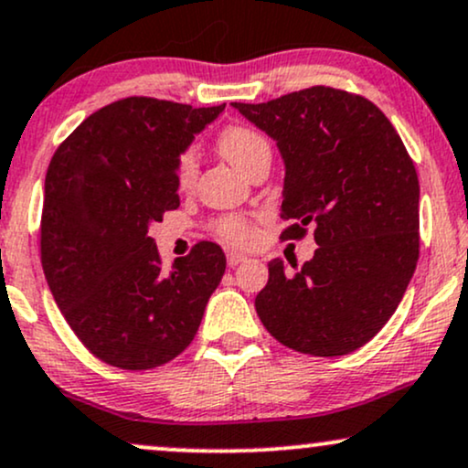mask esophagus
I'll list each match as a JSON object with an SVG mask.
<instances>
[{"instance_id": "esophagus-1", "label": "esophagus", "mask_w": 468, "mask_h": 468, "mask_svg": "<svg viewBox=\"0 0 468 468\" xmlns=\"http://www.w3.org/2000/svg\"><path fill=\"white\" fill-rule=\"evenodd\" d=\"M247 261V256H243V253H239V251H229L228 253V264L229 267H239L240 262H245Z\"/></svg>"}]
</instances>
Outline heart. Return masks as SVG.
I'll list each match as a JSON object with an SVG mask.
<instances>
[{
	"label": "heart",
	"instance_id": "obj_1",
	"mask_svg": "<svg viewBox=\"0 0 468 468\" xmlns=\"http://www.w3.org/2000/svg\"><path fill=\"white\" fill-rule=\"evenodd\" d=\"M218 149L225 158L232 163L236 169H240L250 176V171L256 166L261 160L271 158V145L261 132L247 128V125H228L221 134H218ZM199 169V154L197 147H186L177 154L176 158V184L177 188H188L195 182ZM215 234L225 243L245 247L256 239V229L250 218L239 217V215H225L217 218L212 225Z\"/></svg>",
	"mask_w": 468,
	"mask_h": 468
}]
</instances>
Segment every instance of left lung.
Returning <instances> with one entry per match:
<instances>
[{"label": "left lung", "instance_id": "left-lung-1", "mask_svg": "<svg viewBox=\"0 0 468 468\" xmlns=\"http://www.w3.org/2000/svg\"><path fill=\"white\" fill-rule=\"evenodd\" d=\"M232 106L278 141L286 165L284 240L308 225L319 245L302 269L269 262L256 313L271 336L332 357L386 325L419 261V177L386 114L362 95L310 86L264 103Z\"/></svg>", "mask_w": 468, "mask_h": 468}]
</instances>
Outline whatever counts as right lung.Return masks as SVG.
<instances>
[{"label": "right lung", "instance_id": "obj_1", "mask_svg": "<svg viewBox=\"0 0 468 468\" xmlns=\"http://www.w3.org/2000/svg\"><path fill=\"white\" fill-rule=\"evenodd\" d=\"M223 108L125 97L86 117L51 155L40 262L69 327L106 365L147 371L180 356L223 278L218 245L201 240L165 269L147 234L180 206L177 154Z\"/></svg>", "mask_w": 468, "mask_h": 468}]
</instances>
